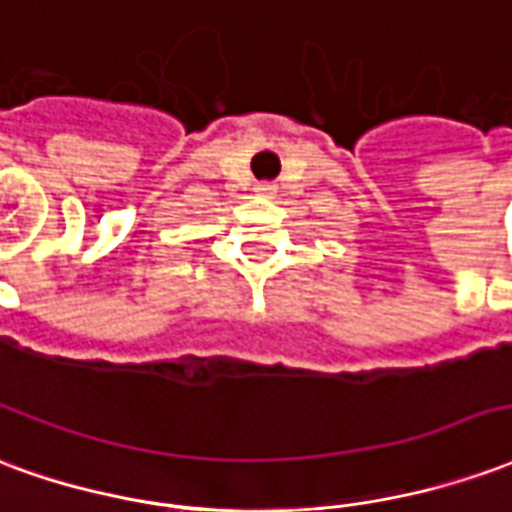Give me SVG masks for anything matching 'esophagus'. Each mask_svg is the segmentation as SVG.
I'll use <instances>...</instances> for the list:
<instances>
[{"instance_id":"34e87169","label":"esophagus","mask_w":512,"mask_h":512,"mask_svg":"<svg viewBox=\"0 0 512 512\" xmlns=\"http://www.w3.org/2000/svg\"><path fill=\"white\" fill-rule=\"evenodd\" d=\"M255 191H257V194H260V196H274V191H277V188H274L271 182H260V185H257Z\"/></svg>"}]
</instances>
